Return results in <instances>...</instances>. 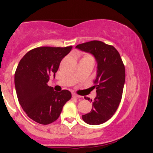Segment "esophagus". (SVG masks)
Returning a JSON list of instances; mask_svg holds the SVG:
<instances>
[{
    "label": "esophagus",
    "mask_w": 153,
    "mask_h": 153,
    "mask_svg": "<svg viewBox=\"0 0 153 153\" xmlns=\"http://www.w3.org/2000/svg\"><path fill=\"white\" fill-rule=\"evenodd\" d=\"M73 98H77V99H79V98H81V96H79V95L76 94H73Z\"/></svg>",
    "instance_id": "34e87169"
}]
</instances>
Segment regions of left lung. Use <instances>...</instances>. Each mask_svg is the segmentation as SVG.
I'll list each match as a JSON object with an SVG mask.
<instances>
[{
	"label": "left lung",
	"mask_w": 153,
	"mask_h": 153,
	"mask_svg": "<svg viewBox=\"0 0 153 153\" xmlns=\"http://www.w3.org/2000/svg\"><path fill=\"white\" fill-rule=\"evenodd\" d=\"M76 48L94 54L98 63L97 76L94 80L96 97L91 111L82 115V118L88 124H103L113 117L122 100L125 82L124 65L115 47L101 41L80 44ZM85 99L89 101L90 98Z\"/></svg>",
	"instance_id": "left-lung-1"
}]
</instances>
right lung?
I'll return each mask as SVG.
<instances>
[{
    "label": "right lung",
    "instance_id": "1",
    "mask_svg": "<svg viewBox=\"0 0 153 153\" xmlns=\"http://www.w3.org/2000/svg\"><path fill=\"white\" fill-rule=\"evenodd\" d=\"M72 48L36 47L29 51L19 63L14 77L17 97L28 117L39 124L46 125L57 120L63 106L71 99L69 91L57 92L47 82Z\"/></svg>",
    "mask_w": 153,
    "mask_h": 153
}]
</instances>
